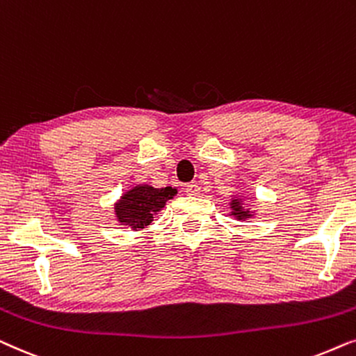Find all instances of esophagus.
Returning <instances> with one entry per match:
<instances>
[{"label": "esophagus", "mask_w": 356, "mask_h": 356, "mask_svg": "<svg viewBox=\"0 0 356 356\" xmlns=\"http://www.w3.org/2000/svg\"><path fill=\"white\" fill-rule=\"evenodd\" d=\"M188 195H198L200 193V186H198L197 182H188L186 184V188H184Z\"/></svg>", "instance_id": "esophagus-1"}]
</instances>
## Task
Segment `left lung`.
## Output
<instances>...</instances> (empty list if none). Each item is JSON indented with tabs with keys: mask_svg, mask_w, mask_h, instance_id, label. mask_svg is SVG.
Returning a JSON list of instances; mask_svg holds the SVG:
<instances>
[{
	"mask_svg": "<svg viewBox=\"0 0 356 356\" xmlns=\"http://www.w3.org/2000/svg\"><path fill=\"white\" fill-rule=\"evenodd\" d=\"M231 208H233V215L238 216V220H243V218L250 216L248 210H244L243 205H241V200H233L231 202Z\"/></svg>",
	"mask_w": 356,
	"mask_h": 356,
	"instance_id": "left-lung-1",
	"label": "left lung"
}]
</instances>
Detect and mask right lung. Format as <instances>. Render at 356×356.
Returning <instances> with one entry per match:
<instances>
[{
    "mask_svg": "<svg viewBox=\"0 0 356 356\" xmlns=\"http://www.w3.org/2000/svg\"><path fill=\"white\" fill-rule=\"evenodd\" d=\"M175 193L177 191L172 187L154 188L151 186H136L120 198L115 205V215L122 225L134 229H143Z\"/></svg>",
    "mask_w": 356,
    "mask_h": 356,
    "instance_id": "obj_1",
    "label": "right lung"
}]
</instances>
